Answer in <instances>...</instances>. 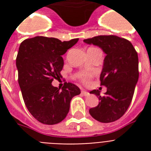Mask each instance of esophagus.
Returning <instances> with one entry per match:
<instances>
[{
    "mask_svg": "<svg viewBox=\"0 0 151 151\" xmlns=\"http://www.w3.org/2000/svg\"><path fill=\"white\" fill-rule=\"evenodd\" d=\"M81 94L84 95L85 96H88V95H89V92H86V91H81Z\"/></svg>",
    "mask_w": 151,
    "mask_h": 151,
    "instance_id": "obj_1",
    "label": "esophagus"
}]
</instances>
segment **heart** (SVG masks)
Wrapping results in <instances>:
<instances>
[{
	"mask_svg": "<svg viewBox=\"0 0 151 151\" xmlns=\"http://www.w3.org/2000/svg\"><path fill=\"white\" fill-rule=\"evenodd\" d=\"M81 81H82L84 83H88L89 82V76L88 75H85L83 76L82 78H81Z\"/></svg>",
	"mask_w": 151,
	"mask_h": 151,
	"instance_id": "1",
	"label": "heart"
}]
</instances>
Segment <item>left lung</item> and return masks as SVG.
<instances>
[{
	"label": "left lung",
	"instance_id": "left-lung-1",
	"mask_svg": "<svg viewBox=\"0 0 151 151\" xmlns=\"http://www.w3.org/2000/svg\"><path fill=\"white\" fill-rule=\"evenodd\" d=\"M84 41L99 46L106 54L99 79L107 89L103 96L99 90L90 92L99 100L98 106L90 109V114L99 122H115L126 112L133 97L139 79L138 54L130 41L115 35H100Z\"/></svg>",
	"mask_w": 151,
	"mask_h": 151
}]
</instances>
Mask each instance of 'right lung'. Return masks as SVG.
Returning a JSON list of instances; mask_svg holds the SVG:
<instances>
[{
	"mask_svg": "<svg viewBox=\"0 0 151 151\" xmlns=\"http://www.w3.org/2000/svg\"><path fill=\"white\" fill-rule=\"evenodd\" d=\"M78 41L37 36L20 45L16 57L19 85L29 112L42 124L61 122L68 114L72 98L81 93L70 82L64 83L62 90L52 85V81L61 77L62 55Z\"/></svg>",
	"mask_w": 151,
	"mask_h": 151,
	"instance_id": "add662e5",
	"label": "right lung"
}]
</instances>
